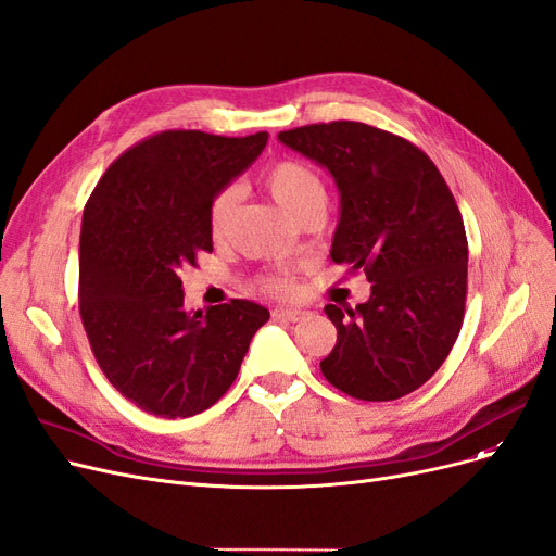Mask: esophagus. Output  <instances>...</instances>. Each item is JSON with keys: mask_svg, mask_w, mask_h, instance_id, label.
<instances>
[{"mask_svg": "<svg viewBox=\"0 0 556 556\" xmlns=\"http://www.w3.org/2000/svg\"><path fill=\"white\" fill-rule=\"evenodd\" d=\"M304 316H307V312H304V309H293V307H277V309H273V318L289 320V324H298V320H302Z\"/></svg>", "mask_w": 556, "mask_h": 556, "instance_id": "obj_1", "label": "esophagus"}]
</instances>
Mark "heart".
<instances>
[{
	"instance_id": "obj_1",
	"label": "heart",
	"mask_w": 556,
	"mask_h": 556,
	"mask_svg": "<svg viewBox=\"0 0 556 556\" xmlns=\"http://www.w3.org/2000/svg\"><path fill=\"white\" fill-rule=\"evenodd\" d=\"M263 182L267 189H270L275 199L298 219L307 212L326 210V203H328L326 182L320 180V175L312 166L304 164V161H298V159L273 161V164L265 166L263 170ZM236 203H238L236 187H224L212 195L210 210H207V226H210V236L214 240L226 238ZM256 286L263 293L277 295V298L291 295L295 291L293 281L281 275H265L256 281Z\"/></svg>"
}]
</instances>
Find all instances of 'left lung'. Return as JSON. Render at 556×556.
I'll list each match as a JSON object with an SVG mask.
<instances>
[{
	"label": "left lung",
	"instance_id": "left-lung-1",
	"mask_svg": "<svg viewBox=\"0 0 556 556\" xmlns=\"http://www.w3.org/2000/svg\"><path fill=\"white\" fill-rule=\"evenodd\" d=\"M279 140L326 166L342 191L332 261L365 273V304L326 314L337 344L320 371L363 402L418 390L443 365L467 307L469 242L455 195L414 142L363 122H318Z\"/></svg>",
	"mask_w": 556,
	"mask_h": 556
}]
</instances>
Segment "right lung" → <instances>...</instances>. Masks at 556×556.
<instances>
[{
  "label": "right lung",
  "instance_id": "1",
  "mask_svg": "<svg viewBox=\"0 0 556 556\" xmlns=\"http://www.w3.org/2000/svg\"><path fill=\"white\" fill-rule=\"evenodd\" d=\"M242 138L170 129L122 152L83 212L78 307L89 346L122 397L159 418L219 402L270 312L230 300L187 314L180 270L212 252L207 210L263 152Z\"/></svg>",
  "mask_w": 556,
  "mask_h": 556
}]
</instances>
